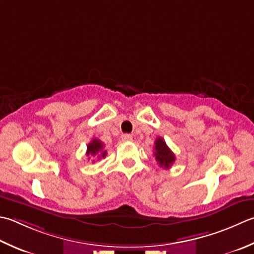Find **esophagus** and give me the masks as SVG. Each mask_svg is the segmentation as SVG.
<instances>
[{
    "instance_id": "1",
    "label": "esophagus",
    "mask_w": 254,
    "mask_h": 254,
    "mask_svg": "<svg viewBox=\"0 0 254 254\" xmlns=\"http://www.w3.org/2000/svg\"><path fill=\"white\" fill-rule=\"evenodd\" d=\"M121 138H122V141H132V138H133V136L131 135V134H122V136H121Z\"/></svg>"
}]
</instances>
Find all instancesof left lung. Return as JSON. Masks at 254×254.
Returning <instances> with one entry per match:
<instances>
[{"mask_svg":"<svg viewBox=\"0 0 254 254\" xmlns=\"http://www.w3.org/2000/svg\"><path fill=\"white\" fill-rule=\"evenodd\" d=\"M154 156L161 167L170 168L175 162V155L171 151V148L166 145L165 141L162 137H157L155 140V148H154Z\"/></svg>","mask_w":254,"mask_h":254,"instance_id":"8db88e82","label":"left lung"}]
</instances>
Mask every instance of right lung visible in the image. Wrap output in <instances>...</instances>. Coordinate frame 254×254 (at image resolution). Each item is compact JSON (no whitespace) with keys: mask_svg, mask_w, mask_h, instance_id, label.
<instances>
[{"mask_svg":"<svg viewBox=\"0 0 254 254\" xmlns=\"http://www.w3.org/2000/svg\"><path fill=\"white\" fill-rule=\"evenodd\" d=\"M104 144L98 140V138H92V141L88 144L87 146V155L88 156H98V158L106 157L107 151L103 150Z\"/></svg>","mask_w":254,"mask_h":254,"instance_id":"right-lung-1","label":"right lung"}]
</instances>
